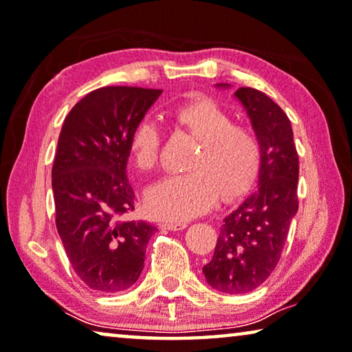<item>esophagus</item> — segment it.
<instances>
[{"label": "esophagus", "instance_id": "obj_1", "mask_svg": "<svg viewBox=\"0 0 352 352\" xmlns=\"http://www.w3.org/2000/svg\"><path fill=\"white\" fill-rule=\"evenodd\" d=\"M160 226L164 230H170V231H181L187 226V223H182V221H162Z\"/></svg>", "mask_w": 352, "mask_h": 352}]
</instances>
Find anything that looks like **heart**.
Wrapping results in <instances>:
<instances>
[{
    "label": "heart",
    "instance_id": "heart-1",
    "mask_svg": "<svg viewBox=\"0 0 352 352\" xmlns=\"http://www.w3.org/2000/svg\"><path fill=\"white\" fill-rule=\"evenodd\" d=\"M173 121L199 142L190 173L162 177L146 190V206L155 217L184 221L206 212L219 193L231 199L245 193L259 168L256 135L236 126L228 111L214 100L199 97L177 107ZM162 133L157 124L142 121L131 140V154L140 170H153L159 162Z\"/></svg>",
    "mask_w": 352,
    "mask_h": 352
}]
</instances>
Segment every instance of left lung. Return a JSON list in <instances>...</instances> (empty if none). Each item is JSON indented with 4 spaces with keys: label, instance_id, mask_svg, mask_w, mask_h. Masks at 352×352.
I'll return each mask as SVG.
<instances>
[{
    "label": "left lung",
    "instance_id": "left-lung-1",
    "mask_svg": "<svg viewBox=\"0 0 352 352\" xmlns=\"http://www.w3.org/2000/svg\"><path fill=\"white\" fill-rule=\"evenodd\" d=\"M228 89V83L215 85ZM234 97L250 118L258 138V186L223 219L212 258L203 267L210 288L245 294L266 282L277 266L299 208V157L288 116L264 93L239 88Z\"/></svg>",
    "mask_w": 352,
    "mask_h": 352
}]
</instances>
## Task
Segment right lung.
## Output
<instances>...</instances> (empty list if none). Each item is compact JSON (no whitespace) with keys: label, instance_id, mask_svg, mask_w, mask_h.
<instances>
[{"label":"right lung","instance_id":"right-lung-1","mask_svg":"<svg viewBox=\"0 0 352 352\" xmlns=\"http://www.w3.org/2000/svg\"><path fill=\"white\" fill-rule=\"evenodd\" d=\"M162 89L104 86L69 111L58 138L52 187L56 228L82 282L120 293L137 282L157 228L126 220L135 208L127 176L132 133Z\"/></svg>","mask_w":352,"mask_h":352}]
</instances>
